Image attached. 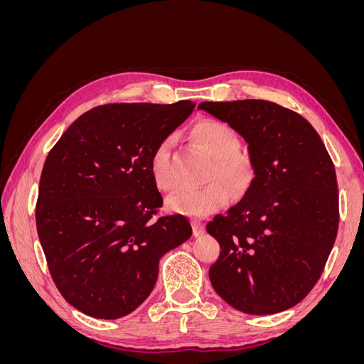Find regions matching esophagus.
Instances as JSON below:
<instances>
[{
  "label": "esophagus",
  "instance_id": "34e87169",
  "mask_svg": "<svg viewBox=\"0 0 364 364\" xmlns=\"http://www.w3.org/2000/svg\"><path fill=\"white\" fill-rule=\"evenodd\" d=\"M191 225H193L194 237H200L202 234H205V225L202 222H199V220H193Z\"/></svg>",
  "mask_w": 364,
  "mask_h": 364
}]
</instances>
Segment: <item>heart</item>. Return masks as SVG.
<instances>
[{"label":"heart","mask_w":364,"mask_h":364,"mask_svg":"<svg viewBox=\"0 0 364 364\" xmlns=\"http://www.w3.org/2000/svg\"><path fill=\"white\" fill-rule=\"evenodd\" d=\"M191 136L196 144L213 158V165L208 171L209 182L203 186L178 191L170 197L168 208L178 214L206 217L228 203L229 188L238 196L250 188L255 179V164L249 153L238 149V135L222 121H200L193 127ZM171 150L173 139L164 138L153 149L149 161L151 179L164 191H171L178 186Z\"/></svg>","instance_id":"b5f03b06"}]
</instances>
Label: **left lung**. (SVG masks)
Wrapping results in <instances>:
<instances>
[{
	"label": "left lung",
	"mask_w": 364,
	"mask_h": 364,
	"mask_svg": "<svg viewBox=\"0 0 364 364\" xmlns=\"http://www.w3.org/2000/svg\"><path fill=\"white\" fill-rule=\"evenodd\" d=\"M199 109L238 132L255 164L243 199L206 225L222 249L209 279L235 310H289L313 290L337 237L333 159L304 117L273 102H205Z\"/></svg>",
	"instance_id": "obj_1"
}]
</instances>
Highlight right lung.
<instances>
[{
	"label": "right lung",
	"instance_id": "add662e5",
	"mask_svg": "<svg viewBox=\"0 0 364 364\" xmlns=\"http://www.w3.org/2000/svg\"><path fill=\"white\" fill-rule=\"evenodd\" d=\"M196 103H109L65 130L43 164L36 228L58 290L97 318L147 299L159 259L193 234L188 218L158 215L164 200L149 161Z\"/></svg>",
	"mask_w": 364,
	"mask_h": 364
}]
</instances>
